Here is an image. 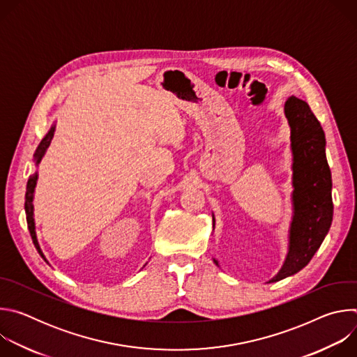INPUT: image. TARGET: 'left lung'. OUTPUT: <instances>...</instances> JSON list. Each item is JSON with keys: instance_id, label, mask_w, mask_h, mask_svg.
Instances as JSON below:
<instances>
[{"instance_id": "obj_1", "label": "left lung", "mask_w": 357, "mask_h": 357, "mask_svg": "<svg viewBox=\"0 0 357 357\" xmlns=\"http://www.w3.org/2000/svg\"><path fill=\"white\" fill-rule=\"evenodd\" d=\"M284 113L291 128L292 220L288 252L281 270L268 282L291 277L307 266L328 234L332 218V176L325 154V132L307 101L288 97ZM213 215V230H215ZM219 267V261L213 259Z\"/></svg>"}]
</instances>
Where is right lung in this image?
I'll return each instance as SVG.
<instances>
[{
	"label": "right lung",
	"instance_id": "obj_1",
	"mask_svg": "<svg viewBox=\"0 0 357 357\" xmlns=\"http://www.w3.org/2000/svg\"><path fill=\"white\" fill-rule=\"evenodd\" d=\"M55 124L50 127V130L47 131V134L42 138V141L39 142L35 154H33V160H35V165L38 167L39 162L42 161L45 152L47 149V146L50 145V141H52L54 138V134H55ZM36 181H38V172H35L33 175L29 176L28 179V183H26V193H25V213H26V222H28V229H29V233H31V237H32V241L38 250V252L40 254V257L47 263V260L45 259L43 252L39 247V243H38V238H36V231H35V219H33V192H35V186H36Z\"/></svg>",
	"mask_w": 357,
	"mask_h": 357
}]
</instances>
